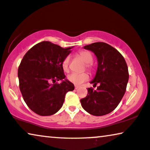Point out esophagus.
Masks as SVG:
<instances>
[{
  "mask_svg": "<svg viewBox=\"0 0 150 150\" xmlns=\"http://www.w3.org/2000/svg\"><path fill=\"white\" fill-rule=\"evenodd\" d=\"M79 86H77V85H75V89H77V88H79Z\"/></svg>",
  "mask_w": 150,
  "mask_h": 150,
  "instance_id": "esophagus-1",
  "label": "esophagus"
}]
</instances>
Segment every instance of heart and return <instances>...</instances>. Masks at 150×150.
Returning <instances> with one entry per match:
<instances>
[{
  "instance_id": "heart-1",
  "label": "heart",
  "mask_w": 150,
  "mask_h": 150,
  "mask_svg": "<svg viewBox=\"0 0 150 150\" xmlns=\"http://www.w3.org/2000/svg\"><path fill=\"white\" fill-rule=\"evenodd\" d=\"M78 55L81 57V59L86 63L85 67H86L87 69L91 70L93 68L92 65V61H93V55H92L91 52L88 51H81L79 52ZM70 57L67 56L63 59L62 66L63 69L64 71H67L69 69V66L70 64ZM89 78V75L87 73H71L68 76V79L71 83L75 85H80L81 83L84 82L88 80Z\"/></svg>"
}]
</instances>
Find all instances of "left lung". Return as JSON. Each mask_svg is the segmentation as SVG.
I'll return each instance as SVG.
<instances>
[{
  "instance_id": "obj_1",
  "label": "left lung",
  "mask_w": 150,
  "mask_h": 150,
  "mask_svg": "<svg viewBox=\"0 0 150 150\" xmlns=\"http://www.w3.org/2000/svg\"><path fill=\"white\" fill-rule=\"evenodd\" d=\"M83 49L93 51L97 58L98 67L95 78L97 90L88 88L87 96L80 100L81 106L94 116H103L112 112L122 99L129 79L124 57L117 49L105 42H95Z\"/></svg>"
}]
</instances>
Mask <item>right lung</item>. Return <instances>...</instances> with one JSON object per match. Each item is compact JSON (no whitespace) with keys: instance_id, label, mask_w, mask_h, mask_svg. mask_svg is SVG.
<instances>
[{"instance_id":"add662e5","label":"right lung","mask_w":150,"mask_h":150,"mask_svg":"<svg viewBox=\"0 0 150 150\" xmlns=\"http://www.w3.org/2000/svg\"><path fill=\"white\" fill-rule=\"evenodd\" d=\"M72 48L64 49L43 41L24 55L18 71L20 90L27 106L38 115L56 113L62 106L67 92L75 88L73 83L65 79L62 66ZM57 81H63L58 84Z\"/></svg>"}]
</instances>
